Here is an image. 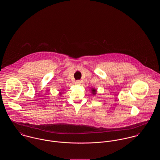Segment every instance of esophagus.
<instances>
[{
	"mask_svg": "<svg viewBox=\"0 0 160 160\" xmlns=\"http://www.w3.org/2000/svg\"><path fill=\"white\" fill-rule=\"evenodd\" d=\"M74 84H75L76 85H80V84H81V81H80L79 80L76 81L75 82H74Z\"/></svg>",
	"mask_w": 160,
	"mask_h": 160,
	"instance_id": "34e87169",
	"label": "esophagus"
}]
</instances>
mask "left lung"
<instances>
[{"mask_svg": "<svg viewBox=\"0 0 160 160\" xmlns=\"http://www.w3.org/2000/svg\"><path fill=\"white\" fill-rule=\"evenodd\" d=\"M92 93L93 94H95V93H96V90H95V89H92Z\"/></svg>", "mask_w": 160, "mask_h": 160, "instance_id": "1", "label": "left lung"}]
</instances>
